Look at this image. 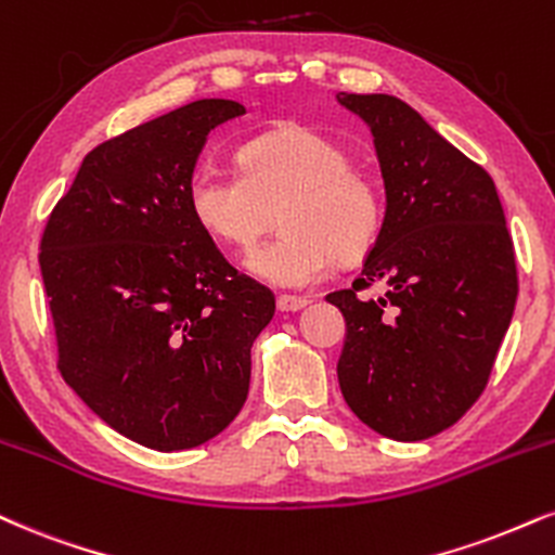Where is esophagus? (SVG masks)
I'll use <instances>...</instances> for the list:
<instances>
[{"label":"esophagus","mask_w":555,"mask_h":555,"mask_svg":"<svg viewBox=\"0 0 555 555\" xmlns=\"http://www.w3.org/2000/svg\"><path fill=\"white\" fill-rule=\"evenodd\" d=\"M307 305H310V299H307V297H297V295H279L276 297V307L282 312H297Z\"/></svg>","instance_id":"obj_1"}]
</instances>
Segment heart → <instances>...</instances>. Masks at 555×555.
I'll return each mask as SVG.
<instances>
[{
    "label": "heart",
    "mask_w": 555,
    "mask_h": 555,
    "mask_svg": "<svg viewBox=\"0 0 555 555\" xmlns=\"http://www.w3.org/2000/svg\"><path fill=\"white\" fill-rule=\"evenodd\" d=\"M240 176L198 170L189 183L196 224L232 250H250L271 230L284 235L248 258L256 276L276 286H310L336 263H357L385 224L377 178L351 165L349 150L305 126L260 133L237 152Z\"/></svg>",
    "instance_id": "1"
}]
</instances>
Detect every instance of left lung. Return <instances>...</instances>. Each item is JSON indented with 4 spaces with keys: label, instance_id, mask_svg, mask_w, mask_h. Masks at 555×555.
Wrapping results in <instances>:
<instances>
[{
    "label": "left lung",
    "instance_id": "obj_1",
    "mask_svg": "<svg viewBox=\"0 0 555 555\" xmlns=\"http://www.w3.org/2000/svg\"><path fill=\"white\" fill-rule=\"evenodd\" d=\"M375 137L385 224L349 289L338 385L362 422L400 442L444 431L480 398L517 302V260L489 172L392 95H349ZM375 283L386 295L372 298Z\"/></svg>",
    "mask_w": 555,
    "mask_h": 555
}]
</instances>
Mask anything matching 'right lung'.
I'll use <instances>...</instances> for the list:
<instances>
[{
  "mask_svg": "<svg viewBox=\"0 0 555 555\" xmlns=\"http://www.w3.org/2000/svg\"><path fill=\"white\" fill-rule=\"evenodd\" d=\"M235 100H196L87 152L41 235L56 366L133 442L191 450L224 431L250 387L273 295L240 273L189 209V183Z\"/></svg>",
  "mask_w": 555,
  "mask_h": 555,
  "instance_id": "obj_1",
  "label": "right lung"
}]
</instances>
